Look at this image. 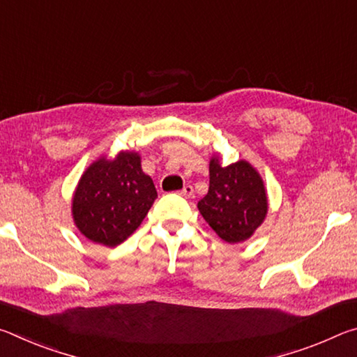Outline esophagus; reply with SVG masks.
<instances>
[{"instance_id":"obj_1","label":"esophagus","mask_w":357,"mask_h":357,"mask_svg":"<svg viewBox=\"0 0 357 357\" xmlns=\"http://www.w3.org/2000/svg\"><path fill=\"white\" fill-rule=\"evenodd\" d=\"M179 195H183L184 198H192L193 197V187L190 184L184 185L183 190H179Z\"/></svg>"}]
</instances>
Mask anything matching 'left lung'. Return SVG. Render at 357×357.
<instances>
[{"label": "left lung", "instance_id": "obj_1", "mask_svg": "<svg viewBox=\"0 0 357 357\" xmlns=\"http://www.w3.org/2000/svg\"><path fill=\"white\" fill-rule=\"evenodd\" d=\"M198 211L228 244L249 239L268 214L263 179L247 160L222 167L220 157L209 162V190Z\"/></svg>", "mask_w": 357, "mask_h": 357}]
</instances>
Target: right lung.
Here are the masks:
<instances>
[{"label":"right lung","mask_w":357,"mask_h":357,"mask_svg":"<svg viewBox=\"0 0 357 357\" xmlns=\"http://www.w3.org/2000/svg\"><path fill=\"white\" fill-rule=\"evenodd\" d=\"M155 198L140 155L121 151L113 160L100 157L82 174L72 198V217L83 236L116 247L140 227Z\"/></svg>","instance_id":"right-lung-1"}]
</instances>
